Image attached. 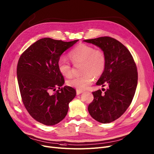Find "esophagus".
<instances>
[{
    "label": "esophagus",
    "instance_id": "1",
    "mask_svg": "<svg viewBox=\"0 0 154 154\" xmlns=\"http://www.w3.org/2000/svg\"><path fill=\"white\" fill-rule=\"evenodd\" d=\"M82 93H83V91H81V90H78V89L76 90V94H77V95H79V94H81Z\"/></svg>",
    "mask_w": 154,
    "mask_h": 154
}]
</instances>
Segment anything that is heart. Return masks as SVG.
<instances>
[{
	"label": "heart",
	"mask_w": 154,
	"mask_h": 154,
	"mask_svg": "<svg viewBox=\"0 0 154 154\" xmlns=\"http://www.w3.org/2000/svg\"><path fill=\"white\" fill-rule=\"evenodd\" d=\"M69 57L73 63L83 61L84 75L73 76L67 80L66 84L79 90H84L89 88L93 82L94 76H101L105 70L106 58L104 53L101 50H95L94 47L86 44H80L72 50ZM60 73L66 77L71 75L69 63L65 58H60L57 63Z\"/></svg>",
	"instance_id": "1"
}]
</instances>
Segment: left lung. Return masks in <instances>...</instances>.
I'll use <instances>...</instances> for the list:
<instances>
[{
    "instance_id": "1",
    "label": "left lung",
    "mask_w": 154,
    "mask_h": 154,
    "mask_svg": "<svg viewBox=\"0 0 154 154\" xmlns=\"http://www.w3.org/2000/svg\"><path fill=\"white\" fill-rule=\"evenodd\" d=\"M84 42L100 48L106 58L105 70L96 85L107 88L104 93L100 89L93 92L94 99L88 109L96 121L109 123L120 117L132 101L137 85L136 65L128 49L113 38L103 37Z\"/></svg>"
}]
</instances>
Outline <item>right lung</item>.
Returning <instances> with one entry per match:
<instances>
[{"mask_svg": "<svg viewBox=\"0 0 154 154\" xmlns=\"http://www.w3.org/2000/svg\"><path fill=\"white\" fill-rule=\"evenodd\" d=\"M78 40H38L27 48L18 62L17 75L23 103L34 119L46 125L59 123L66 116L75 89L64 85L57 63L63 53ZM57 87L59 90L54 91Z\"/></svg>", "mask_w": 154, "mask_h": 154, "instance_id": "add662e5", "label": "right lung"}]
</instances>
